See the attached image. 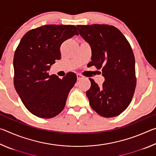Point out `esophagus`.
Masks as SVG:
<instances>
[{"mask_svg": "<svg viewBox=\"0 0 156 156\" xmlns=\"http://www.w3.org/2000/svg\"><path fill=\"white\" fill-rule=\"evenodd\" d=\"M83 78H84V76H83V75L80 74V73H78V74H77V79H78V80H81V79H83Z\"/></svg>", "mask_w": 156, "mask_h": 156, "instance_id": "esophagus-1", "label": "esophagus"}]
</instances>
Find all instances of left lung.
I'll return each instance as SVG.
<instances>
[{"instance_id": "obj_1", "label": "left lung", "mask_w": 156, "mask_h": 156, "mask_svg": "<svg viewBox=\"0 0 156 156\" xmlns=\"http://www.w3.org/2000/svg\"><path fill=\"white\" fill-rule=\"evenodd\" d=\"M91 47L89 65L102 69L105 82L99 87L92 78L87 91L89 104L98 114L115 117L130 104L136 87L135 57L129 41L114 26L77 25Z\"/></svg>"}]
</instances>
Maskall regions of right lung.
Wrapping results in <instances>:
<instances>
[{
	"instance_id": "add662e5",
	"label": "right lung",
	"mask_w": 156,
	"mask_h": 156,
	"mask_svg": "<svg viewBox=\"0 0 156 156\" xmlns=\"http://www.w3.org/2000/svg\"><path fill=\"white\" fill-rule=\"evenodd\" d=\"M75 34L78 35L74 25H43L28 31L16 49L15 89L25 107L37 117L54 118L65 108L77 76L69 72L60 79L48 71L61 58V44Z\"/></svg>"
}]
</instances>
